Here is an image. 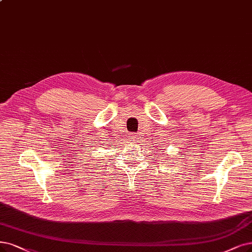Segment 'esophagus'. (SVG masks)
Here are the masks:
<instances>
[{"instance_id": "obj_1", "label": "esophagus", "mask_w": 252, "mask_h": 252, "mask_svg": "<svg viewBox=\"0 0 252 252\" xmlns=\"http://www.w3.org/2000/svg\"><path fill=\"white\" fill-rule=\"evenodd\" d=\"M129 138L132 139V141H135V142H140L142 137H140L139 135H132V136H129Z\"/></svg>"}]
</instances>
